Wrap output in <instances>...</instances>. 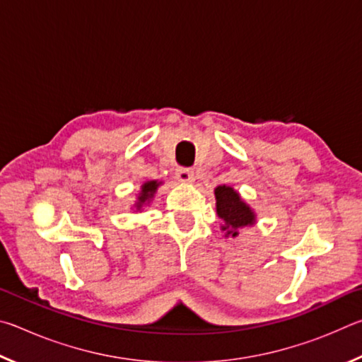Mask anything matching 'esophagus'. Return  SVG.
Here are the masks:
<instances>
[{
    "mask_svg": "<svg viewBox=\"0 0 362 362\" xmlns=\"http://www.w3.org/2000/svg\"><path fill=\"white\" fill-rule=\"evenodd\" d=\"M175 175L177 179L183 183H192L194 182V173L193 169H188V168H179L175 170Z\"/></svg>",
    "mask_w": 362,
    "mask_h": 362,
    "instance_id": "obj_1",
    "label": "esophagus"
}]
</instances>
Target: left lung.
<instances>
[{
    "label": "left lung",
    "mask_w": 362,
    "mask_h": 362,
    "mask_svg": "<svg viewBox=\"0 0 362 362\" xmlns=\"http://www.w3.org/2000/svg\"><path fill=\"white\" fill-rule=\"evenodd\" d=\"M217 216L223 220L222 231L225 236H238V230L255 223V214L244 203L241 196L231 187L220 185L216 188Z\"/></svg>",
    "instance_id": "1"
}]
</instances>
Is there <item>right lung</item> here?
<instances>
[{"mask_svg":"<svg viewBox=\"0 0 362 362\" xmlns=\"http://www.w3.org/2000/svg\"><path fill=\"white\" fill-rule=\"evenodd\" d=\"M159 185H161V182H158V180H150V182L144 183L142 188H140V193H139V198H137V203H136L137 211H140L144 206L150 203Z\"/></svg>","mask_w":362,"mask_h":362,"instance_id":"obj_1","label":"right lung"}]
</instances>
